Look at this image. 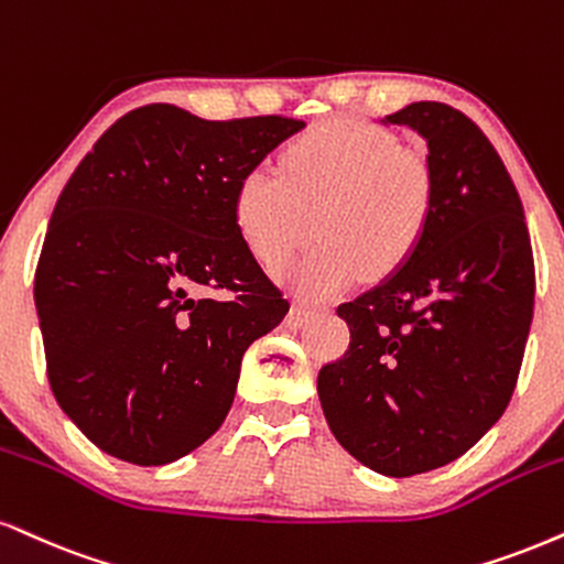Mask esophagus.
<instances>
[{"label":"esophagus","mask_w":564,"mask_h":564,"mask_svg":"<svg viewBox=\"0 0 564 564\" xmlns=\"http://www.w3.org/2000/svg\"><path fill=\"white\" fill-rule=\"evenodd\" d=\"M312 317H315V310L304 307V304H294V307H291V312L286 315V321H283V325H286V328H291V330H296V328H302V325H307Z\"/></svg>","instance_id":"1"}]
</instances>
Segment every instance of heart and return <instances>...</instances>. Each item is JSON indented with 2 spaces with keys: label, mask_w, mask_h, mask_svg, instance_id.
I'll return each instance as SVG.
<instances>
[{
  "label": "heart",
  "mask_w": 564,
  "mask_h": 564,
  "mask_svg": "<svg viewBox=\"0 0 564 564\" xmlns=\"http://www.w3.org/2000/svg\"><path fill=\"white\" fill-rule=\"evenodd\" d=\"M283 173L254 165L234 194V220L264 268L315 234L321 243L283 273L307 300L338 294L368 273L397 275L420 252L438 209V175L423 149L383 128L334 120L283 152Z\"/></svg>",
  "instance_id": "1"
}]
</instances>
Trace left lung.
Here are the masks:
<instances>
[{
    "mask_svg": "<svg viewBox=\"0 0 564 564\" xmlns=\"http://www.w3.org/2000/svg\"><path fill=\"white\" fill-rule=\"evenodd\" d=\"M383 123L425 139L438 209L406 268L338 304L351 341L323 365L317 393L351 457L410 478L463 457L507 410L533 321L535 270L518 188L467 115L412 101Z\"/></svg>",
    "mask_w": 564,
    "mask_h": 564,
    "instance_id": "8db88e82",
    "label": "left lung"
}]
</instances>
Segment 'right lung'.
<instances>
[{"label": "right lung", "instance_id": "right-lung-1", "mask_svg": "<svg viewBox=\"0 0 564 564\" xmlns=\"http://www.w3.org/2000/svg\"><path fill=\"white\" fill-rule=\"evenodd\" d=\"M302 128L147 105L65 183L33 294L54 399L101 452L167 465L223 425L243 351L289 312L236 228V183Z\"/></svg>", "mask_w": 564, "mask_h": 564}]
</instances>
